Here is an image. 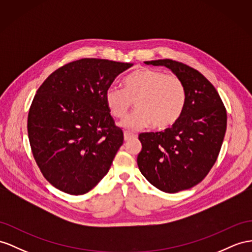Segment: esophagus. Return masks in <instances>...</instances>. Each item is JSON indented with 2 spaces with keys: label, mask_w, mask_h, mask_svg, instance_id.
Listing matches in <instances>:
<instances>
[{
  "label": "esophagus",
  "mask_w": 252,
  "mask_h": 252,
  "mask_svg": "<svg viewBox=\"0 0 252 252\" xmlns=\"http://www.w3.org/2000/svg\"><path fill=\"white\" fill-rule=\"evenodd\" d=\"M124 135H125V140H126V141L131 140V139H133V138H136V134H133V133L127 132V131H125Z\"/></svg>",
  "instance_id": "1"
}]
</instances>
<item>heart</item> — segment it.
<instances>
[{
  "label": "heart",
  "instance_id": "1",
  "mask_svg": "<svg viewBox=\"0 0 252 252\" xmlns=\"http://www.w3.org/2000/svg\"><path fill=\"white\" fill-rule=\"evenodd\" d=\"M135 101L136 109L122 121L128 130L153 126L158 130L173 126L181 117L186 103L184 83L175 74L160 70L141 68L127 75L124 88L109 86L105 102L116 118H125Z\"/></svg>",
  "mask_w": 252,
  "mask_h": 252
}]
</instances>
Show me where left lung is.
I'll return each instance as SVG.
<instances>
[{
	"label": "left lung",
	"mask_w": 252,
	"mask_h": 252,
	"mask_svg": "<svg viewBox=\"0 0 252 252\" xmlns=\"http://www.w3.org/2000/svg\"><path fill=\"white\" fill-rule=\"evenodd\" d=\"M165 66L184 83L181 117L164 132L139 134L137 165L153 186L165 192L191 189L208 176L218 158L227 128V111L217 90L188 64L172 60L145 62Z\"/></svg>",
	"instance_id": "8db88e82"
}]
</instances>
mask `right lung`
<instances>
[{"label": "right lung", "mask_w": 252, "mask_h": 252, "mask_svg": "<svg viewBox=\"0 0 252 252\" xmlns=\"http://www.w3.org/2000/svg\"><path fill=\"white\" fill-rule=\"evenodd\" d=\"M133 63L82 59L55 70L38 88L28 117L36 164L54 188L84 195L108 172L124 144L105 102L114 80Z\"/></svg>", "instance_id": "right-lung-1"}]
</instances>
